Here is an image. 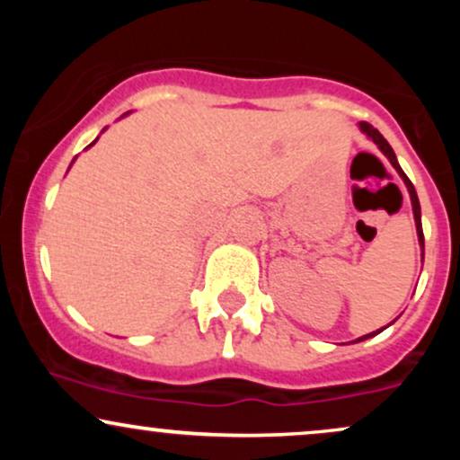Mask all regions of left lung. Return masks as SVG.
Wrapping results in <instances>:
<instances>
[{
  "label": "left lung",
  "mask_w": 460,
  "mask_h": 460,
  "mask_svg": "<svg viewBox=\"0 0 460 460\" xmlns=\"http://www.w3.org/2000/svg\"><path fill=\"white\" fill-rule=\"evenodd\" d=\"M358 129H361V134H366L367 138L372 140L374 145L378 146V149H381L383 155L387 157L389 162H392V166L395 168V172H398V175L402 177L404 186H406V190H409V197H411V208H413V218H415V229H417V240H420V248H421V261H424V231H421V208H420V199H417V192H415L413 183H411V179L406 177L402 168H400V164H398V157H395V153H394L392 146H389V142L383 138V134H381V131H378V129H374L372 125H369V123H358ZM387 326H389V324H387ZM387 326H383V329H387ZM383 329H378V331H374V332H367V335L358 337V340H355V341L369 340V337L378 335V332H381Z\"/></svg>",
  "instance_id": "left-lung-1"
}]
</instances>
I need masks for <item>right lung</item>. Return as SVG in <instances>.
<instances>
[{
  "label": "right lung",
  "mask_w": 460,
  "mask_h": 460,
  "mask_svg": "<svg viewBox=\"0 0 460 460\" xmlns=\"http://www.w3.org/2000/svg\"><path fill=\"white\" fill-rule=\"evenodd\" d=\"M128 114H129V112H128ZM128 114H123V116H128ZM97 140H99V138H97ZM97 140H94V142H97ZM94 142H91V145H88V146H93V145H94ZM88 146H86V149H88Z\"/></svg>",
  "instance_id": "1"
}]
</instances>
